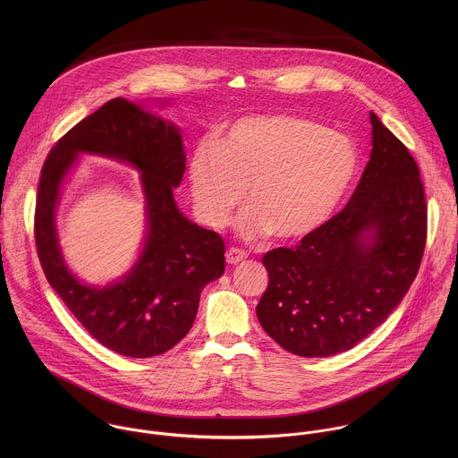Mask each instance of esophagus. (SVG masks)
<instances>
[{
  "instance_id": "1",
  "label": "esophagus",
  "mask_w": 458,
  "mask_h": 458,
  "mask_svg": "<svg viewBox=\"0 0 458 458\" xmlns=\"http://www.w3.org/2000/svg\"><path fill=\"white\" fill-rule=\"evenodd\" d=\"M247 259V252L242 250V249H236V247H231L227 252H225V261L229 264H238V262Z\"/></svg>"
}]
</instances>
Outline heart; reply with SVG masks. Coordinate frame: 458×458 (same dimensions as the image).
Wrapping results in <instances>:
<instances>
[{"instance_id": "b5f03b06", "label": "heart", "mask_w": 458, "mask_h": 458, "mask_svg": "<svg viewBox=\"0 0 458 458\" xmlns=\"http://www.w3.org/2000/svg\"><path fill=\"white\" fill-rule=\"evenodd\" d=\"M360 169L354 142L296 114H249L215 140L202 139L189 165L200 218L224 227L247 191L240 233L296 243L319 231L352 187Z\"/></svg>"}]
</instances>
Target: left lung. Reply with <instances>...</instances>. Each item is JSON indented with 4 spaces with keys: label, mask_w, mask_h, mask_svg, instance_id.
Returning <instances> with one entry per match:
<instances>
[{
    "label": "left lung",
    "mask_w": 458,
    "mask_h": 458,
    "mask_svg": "<svg viewBox=\"0 0 458 458\" xmlns=\"http://www.w3.org/2000/svg\"><path fill=\"white\" fill-rule=\"evenodd\" d=\"M372 153L345 208L293 249L262 256V329L285 351L344 352L385 323L418 275L427 200L409 149L370 113Z\"/></svg>",
    "instance_id": "8db88e82"
}]
</instances>
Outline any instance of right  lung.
<instances>
[{"instance_id": "add662e5", "label": "right lung", "mask_w": 458, "mask_h": 458, "mask_svg": "<svg viewBox=\"0 0 458 458\" xmlns=\"http://www.w3.org/2000/svg\"><path fill=\"white\" fill-rule=\"evenodd\" d=\"M79 152L127 161L141 171L148 234L140 261L120 283L81 284L63 261L54 211ZM185 173L178 129L118 97L79 122L49 151L38 182L35 243L46 278L73 318L107 349L151 358L173 349L194 325L200 291L222 276L220 234L183 216L173 196Z\"/></svg>"}]
</instances>
